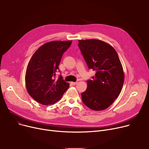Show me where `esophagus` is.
I'll list each match as a JSON object with an SVG mask.
<instances>
[{
	"label": "esophagus",
	"instance_id": "34e87169",
	"mask_svg": "<svg viewBox=\"0 0 149 149\" xmlns=\"http://www.w3.org/2000/svg\"><path fill=\"white\" fill-rule=\"evenodd\" d=\"M70 84L72 85H76L77 84V82H70Z\"/></svg>",
	"mask_w": 149,
	"mask_h": 149
}]
</instances>
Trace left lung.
I'll use <instances>...</instances> for the list:
<instances>
[{"label": "left lung", "instance_id": "left-lung-1", "mask_svg": "<svg viewBox=\"0 0 149 149\" xmlns=\"http://www.w3.org/2000/svg\"><path fill=\"white\" fill-rule=\"evenodd\" d=\"M79 46L89 69L95 70L81 93L83 103L93 111L110 106L121 91L124 74L118 54L109 44L97 39L79 40Z\"/></svg>", "mask_w": 149, "mask_h": 149}]
</instances>
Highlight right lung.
<instances>
[{"label": "right lung", "mask_w": 149, "mask_h": 149, "mask_svg": "<svg viewBox=\"0 0 149 149\" xmlns=\"http://www.w3.org/2000/svg\"><path fill=\"white\" fill-rule=\"evenodd\" d=\"M72 41H52L41 46L33 54L27 66L25 83L29 95L38 103L51 105L60 100L69 84L56 72L63 53Z\"/></svg>", "instance_id": "1"}]
</instances>
